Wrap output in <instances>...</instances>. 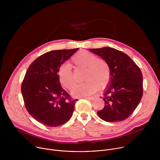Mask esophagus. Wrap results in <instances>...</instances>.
<instances>
[{"mask_svg":"<svg viewBox=\"0 0 160 160\" xmlns=\"http://www.w3.org/2000/svg\"><path fill=\"white\" fill-rule=\"evenodd\" d=\"M82 98H84V99H87L88 100H93L94 99V97H82Z\"/></svg>","mask_w":160,"mask_h":160,"instance_id":"34e87169","label":"esophagus"}]
</instances>
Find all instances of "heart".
<instances>
[{"mask_svg":"<svg viewBox=\"0 0 160 160\" xmlns=\"http://www.w3.org/2000/svg\"><path fill=\"white\" fill-rule=\"evenodd\" d=\"M73 63L86 68L83 83L76 84L71 94L73 97H84L95 92L98 86L103 88L108 85L111 77L109 63L102 58L86 51H80L72 58ZM58 77L62 86L70 89L75 83V77L70 64L64 63L58 69Z\"/></svg>","mask_w":160,"mask_h":160,"instance_id":"obj_1","label":"heart"}]
</instances>
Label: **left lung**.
<instances>
[{"mask_svg": "<svg viewBox=\"0 0 160 160\" xmlns=\"http://www.w3.org/2000/svg\"><path fill=\"white\" fill-rule=\"evenodd\" d=\"M109 64L111 77L104 90V107L97 112L107 122L128 118L139 105L143 94L142 74L140 68L126 54L112 48L89 49Z\"/></svg>", "mask_w": 160, "mask_h": 160, "instance_id": "left-lung-1", "label": "left lung"}]
</instances>
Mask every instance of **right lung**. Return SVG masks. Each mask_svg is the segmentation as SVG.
Returning <instances> with one entry per match:
<instances>
[{
	"label": "right lung",
	"instance_id": "1",
	"mask_svg": "<svg viewBox=\"0 0 160 160\" xmlns=\"http://www.w3.org/2000/svg\"><path fill=\"white\" fill-rule=\"evenodd\" d=\"M78 48L51 51L37 58L28 67L21 90L25 108L39 123L56 127L72 117L75 101L62 88L59 66Z\"/></svg>",
	"mask_w": 160,
	"mask_h": 160
}]
</instances>
